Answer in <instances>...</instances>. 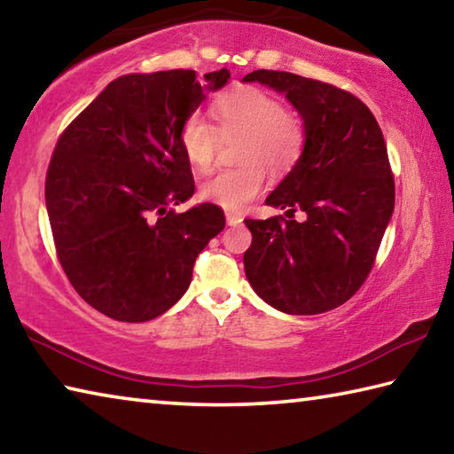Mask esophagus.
Instances as JSON below:
<instances>
[{"label":"esophagus","instance_id":"34e87169","mask_svg":"<svg viewBox=\"0 0 454 454\" xmlns=\"http://www.w3.org/2000/svg\"><path fill=\"white\" fill-rule=\"evenodd\" d=\"M225 217H227V225H239V223L243 221L241 215L239 213H233V211H227Z\"/></svg>","mask_w":454,"mask_h":454}]
</instances>
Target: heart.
Here are the masks:
<instances>
[{
    "instance_id": "heart-1",
    "label": "heart",
    "mask_w": 454,
    "mask_h": 454,
    "mask_svg": "<svg viewBox=\"0 0 454 454\" xmlns=\"http://www.w3.org/2000/svg\"><path fill=\"white\" fill-rule=\"evenodd\" d=\"M211 121L189 114L179 125V145L189 165L209 171L223 139L237 141V161L203 181L201 197L225 209H243L265 187L269 171L283 175L299 163L307 131L297 114L285 109L279 98L253 85L223 91L209 106Z\"/></svg>"
}]
</instances>
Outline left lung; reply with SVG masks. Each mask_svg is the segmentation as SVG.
I'll return each mask as SVG.
<instances>
[{
  "instance_id": "1",
  "label": "left lung",
  "mask_w": 454,
  "mask_h": 454,
  "mask_svg": "<svg viewBox=\"0 0 454 454\" xmlns=\"http://www.w3.org/2000/svg\"><path fill=\"white\" fill-rule=\"evenodd\" d=\"M243 82L283 91L307 131L299 163L265 201L289 219H245L253 235L245 275L283 313L331 311L367 281L395 209L383 131L371 109L337 85L273 69ZM297 208L308 213L303 223L292 219Z\"/></svg>"
}]
</instances>
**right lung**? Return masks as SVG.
<instances>
[{
  "label": "right lung",
  "instance_id": "obj_1",
  "mask_svg": "<svg viewBox=\"0 0 454 454\" xmlns=\"http://www.w3.org/2000/svg\"><path fill=\"white\" fill-rule=\"evenodd\" d=\"M229 75L207 74V87ZM203 98L191 69L117 77L55 143L45 175L55 253L77 295L111 319L151 321L177 303L225 227L215 203L173 209L195 191L177 133Z\"/></svg>",
  "mask_w": 454,
  "mask_h": 454
}]
</instances>
